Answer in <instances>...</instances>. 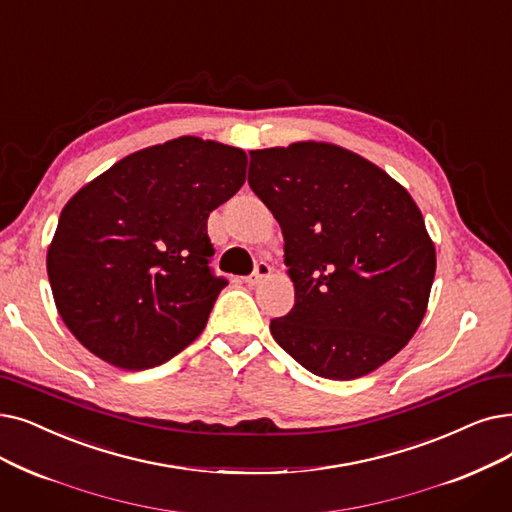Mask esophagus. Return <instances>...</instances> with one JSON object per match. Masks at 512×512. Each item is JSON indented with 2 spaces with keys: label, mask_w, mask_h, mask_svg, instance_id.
Wrapping results in <instances>:
<instances>
[{
  "label": "esophagus",
  "mask_w": 512,
  "mask_h": 512,
  "mask_svg": "<svg viewBox=\"0 0 512 512\" xmlns=\"http://www.w3.org/2000/svg\"><path fill=\"white\" fill-rule=\"evenodd\" d=\"M270 274H272V268H270V265H268V263H263V261H259V263L255 265V272H253L251 276L244 278V282H247L249 286H257L261 280H265V278H268Z\"/></svg>",
  "instance_id": "1"
}]
</instances>
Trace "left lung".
I'll return each mask as SVG.
<instances>
[{
    "instance_id": "1",
    "label": "left lung",
    "mask_w": 512,
    "mask_h": 512,
    "mask_svg": "<svg viewBox=\"0 0 512 512\" xmlns=\"http://www.w3.org/2000/svg\"><path fill=\"white\" fill-rule=\"evenodd\" d=\"M249 186L284 236L295 305L270 322L276 343L332 381L402 351L427 311L435 247L412 196L341 146L251 152Z\"/></svg>"
}]
</instances>
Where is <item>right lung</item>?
Returning a JSON list of instances; mask_svg holds the SVG:
<instances>
[{
	"label": "right lung",
	"instance_id": "1",
	"mask_svg": "<svg viewBox=\"0 0 512 512\" xmlns=\"http://www.w3.org/2000/svg\"><path fill=\"white\" fill-rule=\"evenodd\" d=\"M247 154L184 136L133 152L81 188L48 249L58 314L125 370L165 364L201 335L228 284L207 219L240 190Z\"/></svg>",
	"mask_w": 512,
	"mask_h": 512
}]
</instances>
